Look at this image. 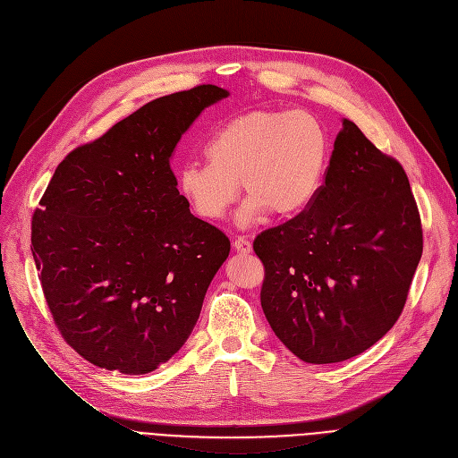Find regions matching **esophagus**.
Instances as JSON below:
<instances>
[{"instance_id": "1", "label": "esophagus", "mask_w": 458, "mask_h": 458, "mask_svg": "<svg viewBox=\"0 0 458 458\" xmlns=\"http://www.w3.org/2000/svg\"><path fill=\"white\" fill-rule=\"evenodd\" d=\"M233 249L237 250V252H243V254H249V252H252V243L249 242L247 237H235V242H233Z\"/></svg>"}]
</instances>
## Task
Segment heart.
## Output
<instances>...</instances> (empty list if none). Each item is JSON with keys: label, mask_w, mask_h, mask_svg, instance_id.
<instances>
[{"label": "heart", "mask_w": 458, "mask_h": 458, "mask_svg": "<svg viewBox=\"0 0 458 458\" xmlns=\"http://www.w3.org/2000/svg\"><path fill=\"white\" fill-rule=\"evenodd\" d=\"M209 163L180 168L178 187L206 221H221L235 204L239 182L249 195L237 223L252 226L269 211L278 219L316 202L332 156L330 135L308 111L259 107L225 123L206 144Z\"/></svg>", "instance_id": "1"}]
</instances>
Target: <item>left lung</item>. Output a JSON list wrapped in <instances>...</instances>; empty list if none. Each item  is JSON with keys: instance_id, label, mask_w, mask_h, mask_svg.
<instances>
[{"instance_id": "left-lung-1", "label": "left lung", "mask_w": 458, "mask_h": 458, "mask_svg": "<svg viewBox=\"0 0 458 458\" xmlns=\"http://www.w3.org/2000/svg\"><path fill=\"white\" fill-rule=\"evenodd\" d=\"M316 202L261 232V308L308 364L344 362L399 319L423 252L404 168L344 118Z\"/></svg>"}]
</instances>
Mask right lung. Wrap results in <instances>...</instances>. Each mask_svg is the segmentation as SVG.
<instances>
[{"mask_svg": "<svg viewBox=\"0 0 458 458\" xmlns=\"http://www.w3.org/2000/svg\"><path fill=\"white\" fill-rule=\"evenodd\" d=\"M228 90L161 96L72 150L31 221L42 292L64 342L90 364L144 375L195 328L230 239L189 211L171 156Z\"/></svg>", "mask_w": 458, "mask_h": 458, "instance_id": "right-lung-1", "label": "right lung"}]
</instances>
